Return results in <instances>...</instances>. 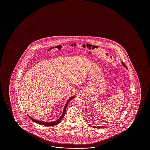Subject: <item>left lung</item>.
Instances as JSON below:
<instances>
[{"label": "left lung", "mask_w": 150, "mask_h": 150, "mask_svg": "<svg viewBox=\"0 0 150 150\" xmlns=\"http://www.w3.org/2000/svg\"><path fill=\"white\" fill-rule=\"evenodd\" d=\"M122 62V65H123V66H124V67H125L126 69H127V66H125V64L123 63V62ZM90 126H91V125H90ZM91 127H92V126H91ZM93 127H95V128H101V127H94V126H93Z\"/></svg>", "instance_id": "left-lung-1"}]
</instances>
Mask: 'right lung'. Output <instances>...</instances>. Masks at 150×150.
<instances>
[{
  "label": "right lung",
  "instance_id": "add662e5",
  "mask_svg": "<svg viewBox=\"0 0 150 150\" xmlns=\"http://www.w3.org/2000/svg\"><path fill=\"white\" fill-rule=\"evenodd\" d=\"M75 98V97L72 96L70 98L69 100H68V101L66 103V105H65V107L64 108V111H63V113H62V116H60L59 118V119H57V120H56L55 121H53V122H43V121H39V120H35V119H34L32 118H31L30 116L28 115V116H29V118H30V119L32 120V121H34V122H35L36 123H38L39 125H47V126H53V125H58V123H60V122L62 120V119L64 118V116L65 115V113H66V109H67V105H68V103H69V101H70L71 100H72V99L74 98Z\"/></svg>",
  "mask_w": 150,
  "mask_h": 150
}]
</instances>
